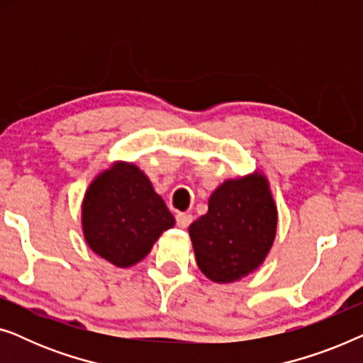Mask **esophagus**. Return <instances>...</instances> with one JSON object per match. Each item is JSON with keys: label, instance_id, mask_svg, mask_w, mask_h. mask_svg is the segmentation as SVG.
Segmentation results:
<instances>
[{"label": "esophagus", "instance_id": "1", "mask_svg": "<svg viewBox=\"0 0 363 363\" xmlns=\"http://www.w3.org/2000/svg\"><path fill=\"white\" fill-rule=\"evenodd\" d=\"M193 221V216L190 213H177V225L185 230V228L190 226V223Z\"/></svg>", "mask_w": 363, "mask_h": 363}]
</instances>
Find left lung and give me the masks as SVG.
Here are the masks:
<instances>
[{"mask_svg":"<svg viewBox=\"0 0 363 363\" xmlns=\"http://www.w3.org/2000/svg\"><path fill=\"white\" fill-rule=\"evenodd\" d=\"M277 230V208L261 172L223 182L208 200V213L190 233L196 264L213 282L240 281L269 255Z\"/></svg>","mask_w":363,"mask_h":363,"instance_id":"obj_1","label":"left lung"}]
</instances>
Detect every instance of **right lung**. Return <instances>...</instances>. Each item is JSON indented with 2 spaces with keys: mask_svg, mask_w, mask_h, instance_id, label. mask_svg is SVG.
Masks as SVG:
<instances>
[{
  "mask_svg": "<svg viewBox=\"0 0 363 363\" xmlns=\"http://www.w3.org/2000/svg\"><path fill=\"white\" fill-rule=\"evenodd\" d=\"M175 218L140 168L116 162L94 178L82 201L89 247L117 267L140 262Z\"/></svg>",
  "mask_w": 363,
  "mask_h": 363,
  "instance_id": "add662e5",
  "label": "right lung"
}]
</instances>
